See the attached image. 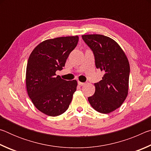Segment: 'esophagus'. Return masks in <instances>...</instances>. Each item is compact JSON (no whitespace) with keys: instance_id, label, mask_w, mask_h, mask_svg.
I'll return each mask as SVG.
<instances>
[{"instance_id":"1","label":"esophagus","mask_w":151,"mask_h":151,"mask_svg":"<svg viewBox=\"0 0 151 151\" xmlns=\"http://www.w3.org/2000/svg\"><path fill=\"white\" fill-rule=\"evenodd\" d=\"M78 85H80V86H84L85 85V83H82V82H80V81L78 82Z\"/></svg>"}]
</instances>
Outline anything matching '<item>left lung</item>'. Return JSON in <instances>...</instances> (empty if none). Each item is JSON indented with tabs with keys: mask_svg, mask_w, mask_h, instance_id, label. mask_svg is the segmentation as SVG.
<instances>
[{
	"mask_svg": "<svg viewBox=\"0 0 151 151\" xmlns=\"http://www.w3.org/2000/svg\"><path fill=\"white\" fill-rule=\"evenodd\" d=\"M93 51L97 68L104 71L103 79L94 83L95 93L88 98L92 107L108 114L119 108L129 90L130 66L126 55L118 43L101 35H83Z\"/></svg>",
	"mask_w": 151,
	"mask_h": 151,
	"instance_id": "left-lung-1",
	"label": "left lung"
}]
</instances>
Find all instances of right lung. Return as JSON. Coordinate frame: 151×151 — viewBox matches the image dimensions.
I'll use <instances>...</instances> for the list:
<instances>
[{
	"label": "right lung",
	"instance_id": "add662e5",
	"mask_svg": "<svg viewBox=\"0 0 151 151\" xmlns=\"http://www.w3.org/2000/svg\"><path fill=\"white\" fill-rule=\"evenodd\" d=\"M78 42V36L46 40L35 48L28 60V94L36 108L47 115L62 114L72 101L77 82L64 80L56 72L63 69Z\"/></svg>",
	"mask_w": 151,
	"mask_h": 151
}]
</instances>
